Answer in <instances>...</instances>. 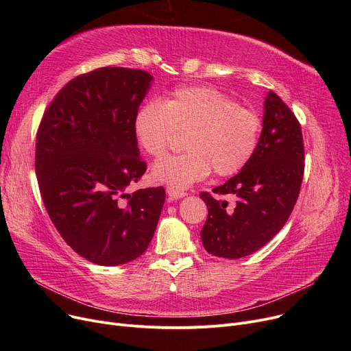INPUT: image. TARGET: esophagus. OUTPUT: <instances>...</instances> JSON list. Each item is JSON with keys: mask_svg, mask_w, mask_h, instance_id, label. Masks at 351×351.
Listing matches in <instances>:
<instances>
[{"mask_svg": "<svg viewBox=\"0 0 351 351\" xmlns=\"http://www.w3.org/2000/svg\"><path fill=\"white\" fill-rule=\"evenodd\" d=\"M166 193H168V196H169L171 199H180V197H183V196H186V192L178 191V189L172 188V186L166 188Z\"/></svg>", "mask_w": 351, "mask_h": 351, "instance_id": "esophagus-1", "label": "esophagus"}]
</instances>
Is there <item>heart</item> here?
Returning <instances> with one entry per match:
<instances>
[{"instance_id":"b5f03b06","label":"heart","mask_w":351,"mask_h":351,"mask_svg":"<svg viewBox=\"0 0 351 351\" xmlns=\"http://www.w3.org/2000/svg\"><path fill=\"white\" fill-rule=\"evenodd\" d=\"M134 131L142 149L162 158L179 134H186L188 152L154 166V179L178 191L205 179L242 171L261 139L262 119L256 110L210 86L173 90L163 102H146L135 117Z\"/></svg>"}]
</instances>
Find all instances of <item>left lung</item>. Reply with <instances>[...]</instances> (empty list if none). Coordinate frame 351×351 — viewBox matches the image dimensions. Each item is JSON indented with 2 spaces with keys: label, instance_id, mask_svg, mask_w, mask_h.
<instances>
[{
  "label": "left lung",
  "instance_id": "obj_1",
  "mask_svg": "<svg viewBox=\"0 0 351 351\" xmlns=\"http://www.w3.org/2000/svg\"><path fill=\"white\" fill-rule=\"evenodd\" d=\"M304 173L302 128L291 109L270 90L265 99L259 145L245 168L212 195L200 192L208 219L200 230L206 252L241 259L262 249L285 226L296 205ZM233 195L229 207L217 195Z\"/></svg>",
  "mask_w": 351,
  "mask_h": 351
}]
</instances>
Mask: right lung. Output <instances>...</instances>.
<instances>
[{
	"label": "right lung",
	"mask_w": 351,
	"mask_h": 351,
	"mask_svg": "<svg viewBox=\"0 0 351 351\" xmlns=\"http://www.w3.org/2000/svg\"><path fill=\"white\" fill-rule=\"evenodd\" d=\"M152 80L121 66L82 73L55 95L36 131L35 172L51 222L99 266L139 257L165 204L162 186L126 192L146 171L134 122Z\"/></svg>",
	"instance_id": "add662e5"
}]
</instances>
